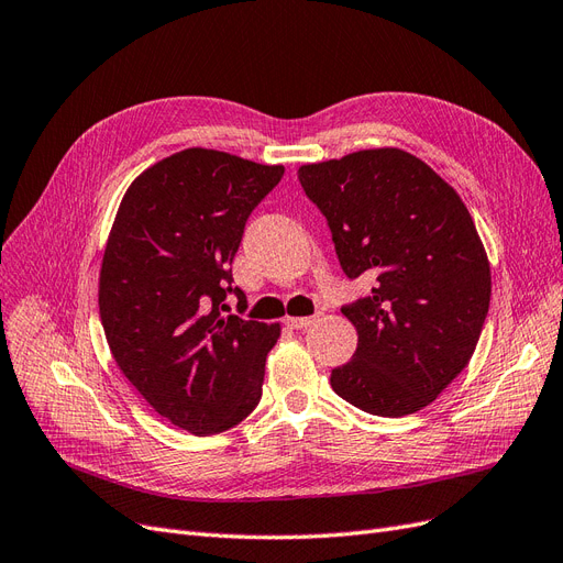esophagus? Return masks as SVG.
Segmentation results:
<instances>
[{
    "mask_svg": "<svg viewBox=\"0 0 563 563\" xmlns=\"http://www.w3.org/2000/svg\"><path fill=\"white\" fill-rule=\"evenodd\" d=\"M319 321V317L314 314V317H286V323L291 329H308V327H312V323H317Z\"/></svg>",
    "mask_w": 563,
    "mask_h": 563,
    "instance_id": "esophagus-1",
    "label": "esophagus"
}]
</instances>
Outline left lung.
Masks as SVG:
<instances>
[{
	"label": "left lung",
	"instance_id": "1",
	"mask_svg": "<svg viewBox=\"0 0 563 563\" xmlns=\"http://www.w3.org/2000/svg\"><path fill=\"white\" fill-rule=\"evenodd\" d=\"M298 180L345 275L376 279L343 308L360 340L331 371L333 391L373 416L420 411L470 364L488 314L490 265L467 207L399 147L302 164Z\"/></svg>",
	"mask_w": 563,
	"mask_h": 563
}]
</instances>
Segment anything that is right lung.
Here are the masks:
<instances>
[{
    "instance_id": "add662e5",
    "label": "right lung",
    "mask_w": 563,
    "mask_h": 563,
    "mask_svg": "<svg viewBox=\"0 0 563 563\" xmlns=\"http://www.w3.org/2000/svg\"><path fill=\"white\" fill-rule=\"evenodd\" d=\"M284 176L230 152L187 147L135 178L98 279L110 352L141 397L197 437L242 422L263 395L279 323L223 314L246 218Z\"/></svg>"
}]
</instances>
